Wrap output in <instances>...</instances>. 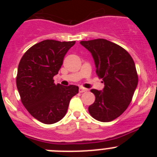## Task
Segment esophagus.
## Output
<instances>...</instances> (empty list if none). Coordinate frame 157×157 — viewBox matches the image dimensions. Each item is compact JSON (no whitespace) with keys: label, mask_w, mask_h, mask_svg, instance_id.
I'll return each instance as SVG.
<instances>
[{"label":"esophagus","mask_w":157,"mask_h":157,"mask_svg":"<svg viewBox=\"0 0 157 157\" xmlns=\"http://www.w3.org/2000/svg\"><path fill=\"white\" fill-rule=\"evenodd\" d=\"M88 90L87 89H85V88H82V87H80L79 89H78V92L79 93H83V92H86V91H87Z\"/></svg>","instance_id":"obj_1"}]
</instances>
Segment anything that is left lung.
Wrapping results in <instances>:
<instances>
[{
  "label": "left lung",
  "instance_id": "obj_1",
  "mask_svg": "<svg viewBox=\"0 0 157 157\" xmlns=\"http://www.w3.org/2000/svg\"><path fill=\"white\" fill-rule=\"evenodd\" d=\"M92 54L103 90H91L95 101L89 112L95 120L110 122L121 116L132 101L138 86L135 63L126 49L103 38L80 41Z\"/></svg>",
  "mask_w": 157,
  "mask_h": 157
}]
</instances>
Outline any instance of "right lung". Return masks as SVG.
I'll use <instances>...</instances> for the list:
<instances>
[{
  "instance_id": "1",
  "label": "right lung",
  "mask_w": 157,
  "mask_h": 157,
  "mask_svg": "<svg viewBox=\"0 0 157 157\" xmlns=\"http://www.w3.org/2000/svg\"><path fill=\"white\" fill-rule=\"evenodd\" d=\"M75 41L45 40L30 47L19 61L16 86L23 106L36 120L52 124L66 115L72 97L78 93L74 85L54 83L64 56Z\"/></svg>"
}]
</instances>
